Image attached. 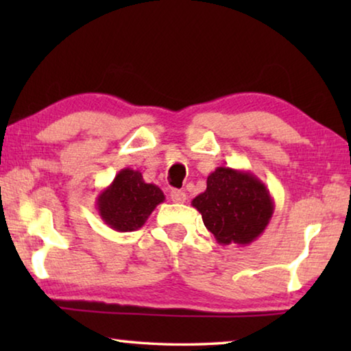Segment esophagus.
<instances>
[{"label":"esophagus","mask_w":351,"mask_h":351,"mask_svg":"<svg viewBox=\"0 0 351 351\" xmlns=\"http://www.w3.org/2000/svg\"><path fill=\"white\" fill-rule=\"evenodd\" d=\"M170 198H171V201H173V203H178V204H181L187 199L186 193L181 192V190H176V189L171 190V192H170Z\"/></svg>","instance_id":"1"}]
</instances>
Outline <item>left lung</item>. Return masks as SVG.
<instances>
[{
  "instance_id": "obj_1",
  "label": "left lung",
  "mask_w": 351,
  "mask_h": 351,
  "mask_svg": "<svg viewBox=\"0 0 351 351\" xmlns=\"http://www.w3.org/2000/svg\"><path fill=\"white\" fill-rule=\"evenodd\" d=\"M206 229L218 245L247 246L265 232L274 213V199L265 182L251 171L217 167L207 176V187L195 197Z\"/></svg>"
}]
</instances>
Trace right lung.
<instances>
[{
    "instance_id": "1",
    "label": "right lung",
    "mask_w": 351,
    "mask_h": 351,
    "mask_svg": "<svg viewBox=\"0 0 351 351\" xmlns=\"http://www.w3.org/2000/svg\"><path fill=\"white\" fill-rule=\"evenodd\" d=\"M165 201L162 190L148 184L139 170L122 169L108 187L97 195L100 218L117 232H133L145 224L158 204Z\"/></svg>"
}]
</instances>
